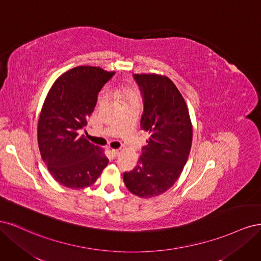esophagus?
I'll use <instances>...</instances> for the list:
<instances>
[{
    "instance_id": "esophagus-1",
    "label": "esophagus",
    "mask_w": 261,
    "mask_h": 261,
    "mask_svg": "<svg viewBox=\"0 0 261 261\" xmlns=\"http://www.w3.org/2000/svg\"><path fill=\"white\" fill-rule=\"evenodd\" d=\"M111 153H112L113 156H117L118 154H120V151H118V150H116V149H112L111 150Z\"/></svg>"
}]
</instances>
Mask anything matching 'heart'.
I'll return each instance as SVG.
<instances>
[{"instance_id":"b5f03b06","label":"heart","mask_w":261,"mask_h":261,"mask_svg":"<svg viewBox=\"0 0 261 261\" xmlns=\"http://www.w3.org/2000/svg\"><path fill=\"white\" fill-rule=\"evenodd\" d=\"M113 93L118 100H121L122 102H124V103H126V102L138 100V93L136 89L129 84H123L121 86H118L117 88L113 91ZM103 99L105 97L101 96L100 101L102 102Z\"/></svg>"}]
</instances>
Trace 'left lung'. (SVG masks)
I'll use <instances>...</instances> for the list:
<instances>
[{"instance_id": "1", "label": "left lung", "mask_w": 261, "mask_h": 261, "mask_svg": "<svg viewBox=\"0 0 261 261\" xmlns=\"http://www.w3.org/2000/svg\"><path fill=\"white\" fill-rule=\"evenodd\" d=\"M145 106L140 128L149 134L143 155L134 170L123 174L128 191L151 198L174 185L187 162L193 125L186 102L170 78L159 74H136Z\"/></svg>"}]
</instances>
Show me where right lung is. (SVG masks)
Returning <instances> with one entry per match:
<instances>
[{
    "label": "right lung",
    "instance_id": "1",
    "mask_svg": "<svg viewBox=\"0 0 261 261\" xmlns=\"http://www.w3.org/2000/svg\"><path fill=\"white\" fill-rule=\"evenodd\" d=\"M115 72L77 66L62 74L50 88L39 116L38 145L52 177L80 189L92 185L108 165L105 149L80 130L93 112L98 93Z\"/></svg>",
    "mask_w": 261,
    "mask_h": 261
}]
</instances>
